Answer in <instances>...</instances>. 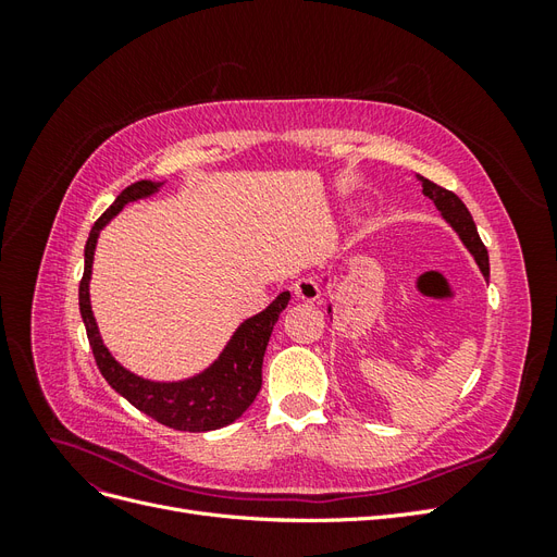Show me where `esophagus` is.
<instances>
[{
	"label": "esophagus",
	"instance_id": "esophagus-1",
	"mask_svg": "<svg viewBox=\"0 0 557 557\" xmlns=\"http://www.w3.org/2000/svg\"><path fill=\"white\" fill-rule=\"evenodd\" d=\"M293 293L299 301H307V305H313V301L320 299V288L313 278H297L293 283Z\"/></svg>",
	"mask_w": 557,
	"mask_h": 557
}]
</instances>
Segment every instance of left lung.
<instances>
[{"label":"left lung","mask_w":557,"mask_h":557,"mask_svg":"<svg viewBox=\"0 0 557 557\" xmlns=\"http://www.w3.org/2000/svg\"><path fill=\"white\" fill-rule=\"evenodd\" d=\"M416 178L420 181V185H423V195L434 201L436 211L442 213L444 221L460 237L462 246L471 252V258H474V262L479 264L483 278L485 281L491 278V262H487V250H485V246H483V242L479 237V230H476L474 221H471V213L462 205V199L455 195V193L442 188V185H436V183L423 178L420 174H416ZM325 281H327V276H325ZM327 313L332 315V307H327Z\"/></svg>","instance_id":"left-lung-1"}]
</instances>
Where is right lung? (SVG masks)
Masks as SVG:
<instances>
[{
  "instance_id": "1",
  "label": "right lung",
  "mask_w": 557,
  "mask_h": 557,
  "mask_svg": "<svg viewBox=\"0 0 557 557\" xmlns=\"http://www.w3.org/2000/svg\"><path fill=\"white\" fill-rule=\"evenodd\" d=\"M164 181H137L115 197L113 205L99 215L92 225L86 244V267L78 285V307L81 318L86 323L88 342L92 348L99 372L107 379L117 395H123L132 407L150 416L158 423L181 430V432H209L234 423L258 397L262 387V358L269 344V336L276 325L281 311L288 307L290 293L283 290L272 305L260 313L246 318L244 323L232 332L230 342L205 372L181 381H150L129 372L117 362L111 350L104 346L99 334L97 320L90 305V278L92 260L99 232H102L111 218L121 213L129 201L146 199L160 193Z\"/></svg>"
}]
</instances>
